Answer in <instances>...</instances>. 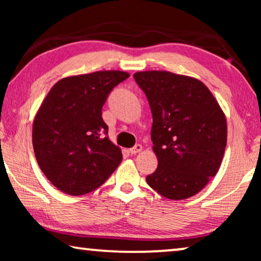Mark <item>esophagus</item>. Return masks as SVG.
<instances>
[{"instance_id": "34e87169", "label": "esophagus", "mask_w": 261, "mask_h": 261, "mask_svg": "<svg viewBox=\"0 0 261 261\" xmlns=\"http://www.w3.org/2000/svg\"><path fill=\"white\" fill-rule=\"evenodd\" d=\"M141 149H142V146L140 144H137L134 146V147L129 148V153H130V154H137V153L141 152Z\"/></svg>"}]
</instances>
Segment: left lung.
Masks as SVG:
<instances>
[{
  "label": "left lung",
  "mask_w": 261,
  "mask_h": 261,
  "mask_svg": "<svg viewBox=\"0 0 261 261\" xmlns=\"http://www.w3.org/2000/svg\"><path fill=\"white\" fill-rule=\"evenodd\" d=\"M151 107V139L158 167L146 177L153 190L184 199L202 190L220 169L227 122L209 89L195 78L167 71L134 73Z\"/></svg>",
  "instance_id": "left-lung-1"
}]
</instances>
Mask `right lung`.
I'll use <instances>...</instances> for the list:
<instances>
[{
    "label": "right lung",
    "mask_w": 261,
    "mask_h": 261,
    "mask_svg": "<svg viewBox=\"0 0 261 261\" xmlns=\"http://www.w3.org/2000/svg\"><path fill=\"white\" fill-rule=\"evenodd\" d=\"M128 77L123 71L66 77L46 96L34 119L33 148L41 171L60 191L89 194L120 165L122 153L109 140L102 107Z\"/></svg>",
    "instance_id": "obj_1"
}]
</instances>
